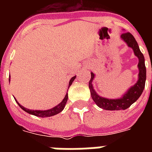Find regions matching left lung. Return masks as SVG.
Here are the masks:
<instances>
[{"label":"left lung","instance_id":"8db88e82","mask_svg":"<svg viewBox=\"0 0 152 152\" xmlns=\"http://www.w3.org/2000/svg\"><path fill=\"white\" fill-rule=\"evenodd\" d=\"M121 39L125 42L129 47L133 50L134 54L138 57V80L134 85L131 87L129 90L122 95V97L116 99H110L106 98L101 97L95 92L92 85V81L95 78V74L91 72V80L89 81V88L91 91V95L96 105L99 107L106 110H126L129 107L132 103H134L141 95L142 92L145 87L146 81V67L144 63V57L139 48L137 42L132 34L129 32H125L121 35Z\"/></svg>","mask_w":152,"mask_h":152}]
</instances>
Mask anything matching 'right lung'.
I'll use <instances>...</instances> for the list:
<instances>
[{
    "label": "right lung",
    "mask_w": 152,
    "mask_h": 152,
    "mask_svg": "<svg viewBox=\"0 0 152 152\" xmlns=\"http://www.w3.org/2000/svg\"><path fill=\"white\" fill-rule=\"evenodd\" d=\"M76 79V76H73V77H72L71 80H69V87L72 85V83L74 81V80ZM9 81H10V78H9ZM15 100L16 101V99H15ZM67 100H68V93H66V95L64 96V99L62 100L61 102H60L57 106H54L53 108L50 109V110H28V109L25 108L23 106H21L17 101L18 105L20 106V107L22 110L25 111V112H27V113H30V114H32V115L37 116V117H40V118H46V117H51V116L56 115L57 113H59L60 112H61L63 110H64V106H65V104L67 102Z\"/></svg>",
    "instance_id": "right-lung-1"
}]
</instances>
